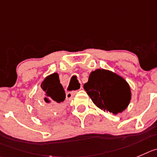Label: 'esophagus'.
Listing matches in <instances>:
<instances>
[{
    "label": "esophagus",
    "mask_w": 157,
    "mask_h": 157,
    "mask_svg": "<svg viewBox=\"0 0 157 157\" xmlns=\"http://www.w3.org/2000/svg\"><path fill=\"white\" fill-rule=\"evenodd\" d=\"M76 94V92H69L66 93V98L67 99H71L74 97V95Z\"/></svg>",
    "instance_id": "obj_1"
}]
</instances>
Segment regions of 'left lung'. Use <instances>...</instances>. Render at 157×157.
I'll use <instances>...</instances> for the list:
<instances>
[{"label": "left lung", "mask_w": 157, "mask_h": 157, "mask_svg": "<svg viewBox=\"0 0 157 157\" xmlns=\"http://www.w3.org/2000/svg\"><path fill=\"white\" fill-rule=\"evenodd\" d=\"M83 88L98 108L115 115L124 111L132 98L131 88L124 78L103 68L92 71Z\"/></svg>", "instance_id": "8db88e82"}]
</instances>
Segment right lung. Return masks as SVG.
Here are the masks:
<instances>
[{"label": "right lung", "mask_w": 157, "mask_h": 157, "mask_svg": "<svg viewBox=\"0 0 157 157\" xmlns=\"http://www.w3.org/2000/svg\"><path fill=\"white\" fill-rule=\"evenodd\" d=\"M41 88L44 91V96L43 103L36 105L38 116L41 118L52 117L62 109L65 99V92L60 83L59 74L54 72L45 77Z\"/></svg>", "instance_id": "add662e5"}]
</instances>
